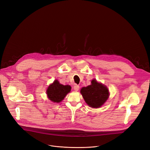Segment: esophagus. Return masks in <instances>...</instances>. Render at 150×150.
<instances>
[{
	"instance_id": "1",
	"label": "esophagus",
	"mask_w": 150,
	"mask_h": 150,
	"mask_svg": "<svg viewBox=\"0 0 150 150\" xmlns=\"http://www.w3.org/2000/svg\"><path fill=\"white\" fill-rule=\"evenodd\" d=\"M79 88V86H78V85H75L74 87V89L75 90V91H78Z\"/></svg>"
}]
</instances>
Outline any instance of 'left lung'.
Returning a JSON list of instances; mask_svg holds the SVG:
<instances>
[{
    "mask_svg": "<svg viewBox=\"0 0 150 150\" xmlns=\"http://www.w3.org/2000/svg\"><path fill=\"white\" fill-rule=\"evenodd\" d=\"M91 83V85L81 88L80 92L90 107L98 108L107 100L110 92L106 86L98 83L96 79H92Z\"/></svg>",
    "mask_w": 150,
    "mask_h": 150,
    "instance_id": "1",
    "label": "left lung"
}]
</instances>
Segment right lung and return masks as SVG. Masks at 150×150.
Masks as SVG:
<instances>
[{
    "label": "right lung",
    "instance_id": "add662e5",
    "mask_svg": "<svg viewBox=\"0 0 150 150\" xmlns=\"http://www.w3.org/2000/svg\"><path fill=\"white\" fill-rule=\"evenodd\" d=\"M71 90V87L69 85L61 84L56 79L49 86L46 92L49 100L54 103H59L64 99Z\"/></svg>",
    "mask_w": 150,
    "mask_h": 150
}]
</instances>
